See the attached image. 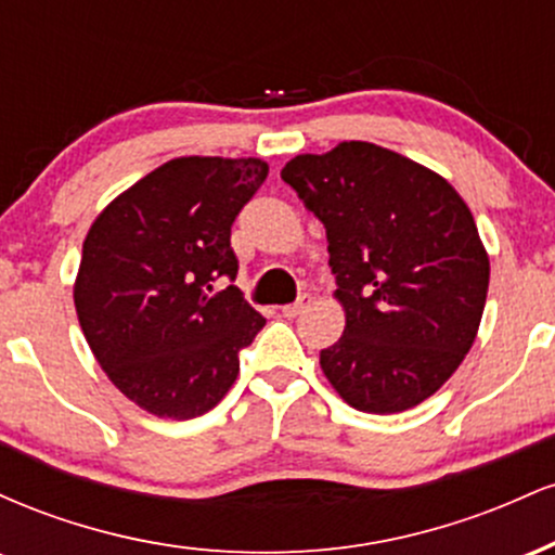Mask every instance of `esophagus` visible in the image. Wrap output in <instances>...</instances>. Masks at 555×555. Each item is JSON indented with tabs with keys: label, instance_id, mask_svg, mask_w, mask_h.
Here are the masks:
<instances>
[{
	"label": "esophagus",
	"instance_id": "obj_1",
	"mask_svg": "<svg viewBox=\"0 0 555 555\" xmlns=\"http://www.w3.org/2000/svg\"><path fill=\"white\" fill-rule=\"evenodd\" d=\"M308 305H310V295H299V297H297V302L284 305V308H282V315H284V318H297L299 313H302L305 308H308Z\"/></svg>",
	"mask_w": 555,
	"mask_h": 555
}]
</instances>
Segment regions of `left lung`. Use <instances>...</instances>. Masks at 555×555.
<instances>
[{
    "instance_id": "obj_1",
    "label": "left lung",
    "mask_w": 555,
    "mask_h": 555,
    "mask_svg": "<svg viewBox=\"0 0 555 555\" xmlns=\"http://www.w3.org/2000/svg\"><path fill=\"white\" fill-rule=\"evenodd\" d=\"M326 227L347 326L321 349L349 406L393 415L441 388L480 328L490 263L467 203L436 171L365 140L282 169Z\"/></svg>"
}]
</instances>
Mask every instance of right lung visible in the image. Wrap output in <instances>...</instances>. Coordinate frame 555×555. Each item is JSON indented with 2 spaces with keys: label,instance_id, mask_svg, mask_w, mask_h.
Listing matches in <instances>:
<instances>
[{
  "label": "right lung",
  "instance_id": "add662e5",
  "mask_svg": "<svg viewBox=\"0 0 555 555\" xmlns=\"http://www.w3.org/2000/svg\"><path fill=\"white\" fill-rule=\"evenodd\" d=\"M269 175L260 158L182 156L117 195L88 229L75 310L93 358L140 410H214L266 318L234 284L232 224Z\"/></svg>",
  "mask_w": 555,
  "mask_h": 555
}]
</instances>
